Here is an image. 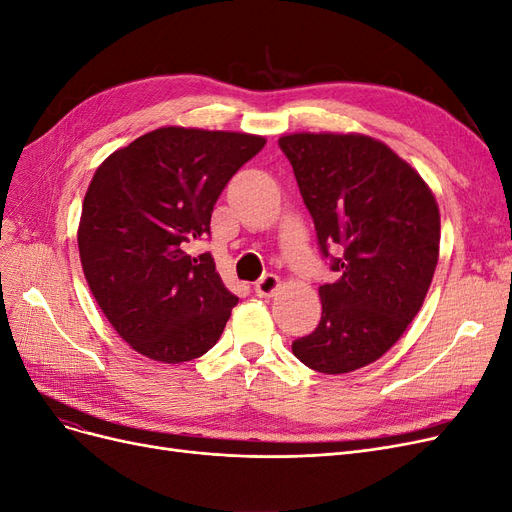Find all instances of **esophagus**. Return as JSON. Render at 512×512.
Returning <instances> with one entry per match:
<instances>
[{
  "mask_svg": "<svg viewBox=\"0 0 512 512\" xmlns=\"http://www.w3.org/2000/svg\"><path fill=\"white\" fill-rule=\"evenodd\" d=\"M278 289H280V278L274 276V274L261 276V278L255 282V293H257L259 297H274Z\"/></svg>",
  "mask_w": 512,
  "mask_h": 512,
  "instance_id": "obj_1",
  "label": "esophagus"
}]
</instances>
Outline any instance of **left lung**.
Masks as SVG:
<instances>
[{"label":"left lung","mask_w":512,"mask_h":512,"mask_svg":"<svg viewBox=\"0 0 512 512\" xmlns=\"http://www.w3.org/2000/svg\"><path fill=\"white\" fill-rule=\"evenodd\" d=\"M335 282L318 289V327L293 342L306 367L339 375L384 356L420 312L439 261L441 215L418 170L358 132L278 139Z\"/></svg>","instance_id":"obj_1"}]
</instances>
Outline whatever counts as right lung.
I'll return each instance as SVG.
<instances>
[{
	"mask_svg": "<svg viewBox=\"0 0 512 512\" xmlns=\"http://www.w3.org/2000/svg\"><path fill=\"white\" fill-rule=\"evenodd\" d=\"M266 139L246 132L162 126L116 149L82 204L78 246L88 287L132 350L185 363L221 337L238 297L211 253L187 246L211 234L217 198Z\"/></svg>",
	"mask_w": 512,
	"mask_h": 512,
	"instance_id": "add662e5",
	"label": "right lung"
}]
</instances>
